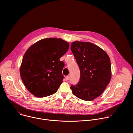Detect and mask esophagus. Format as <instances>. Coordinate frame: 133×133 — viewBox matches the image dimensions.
<instances>
[{"label":"esophagus","instance_id":"34e87169","mask_svg":"<svg viewBox=\"0 0 133 133\" xmlns=\"http://www.w3.org/2000/svg\"><path fill=\"white\" fill-rule=\"evenodd\" d=\"M65 78H66V81H68V80H69V76H66Z\"/></svg>","mask_w":133,"mask_h":133}]
</instances>
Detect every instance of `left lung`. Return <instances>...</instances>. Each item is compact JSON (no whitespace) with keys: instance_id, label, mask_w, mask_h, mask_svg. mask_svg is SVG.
Instances as JSON below:
<instances>
[{"instance_id":"8db88e82","label":"left lung","mask_w":133,"mask_h":133,"mask_svg":"<svg viewBox=\"0 0 133 133\" xmlns=\"http://www.w3.org/2000/svg\"><path fill=\"white\" fill-rule=\"evenodd\" d=\"M71 50L81 71L79 82L70 87L72 94L82 100L92 101L101 95L110 81V58L105 51L89 42H74Z\"/></svg>"}]
</instances>
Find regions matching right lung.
Returning a JSON list of instances; mask_svg holds the SVG:
<instances>
[{"mask_svg": "<svg viewBox=\"0 0 133 133\" xmlns=\"http://www.w3.org/2000/svg\"><path fill=\"white\" fill-rule=\"evenodd\" d=\"M69 44L62 39L51 38L38 41L25 53L20 75L28 90L37 97H45L57 91L64 78V63L59 61Z\"/></svg>", "mask_w": 133, "mask_h": 133, "instance_id": "right-lung-1", "label": "right lung"}]
</instances>
